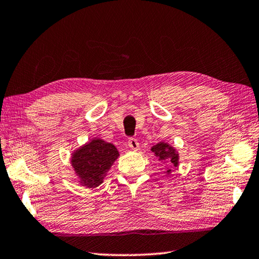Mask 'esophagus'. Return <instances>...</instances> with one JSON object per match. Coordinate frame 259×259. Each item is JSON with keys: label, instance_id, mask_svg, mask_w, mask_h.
Returning <instances> with one entry per match:
<instances>
[{"label": "esophagus", "instance_id": "obj_1", "mask_svg": "<svg viewBox=\"0 0 259 259\" xmlns=\"http://www.w3.org/2000/svg\"><path fill=\"white\" fill-rule=\"evenodd\" d=\"M128 146H130V148H131L132 150L138 151L139 148H140V143L138 142V140L130 139V140H128Z\"/></svg>", "mask_w": 259, "mask_h": 259}]
</instances>
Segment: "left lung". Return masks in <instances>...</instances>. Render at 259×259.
Returning <instances> with one entry per match:
<instances>
[{"label":"left lung","instance_id":"1","mask_svg":"<svg viewBox=\"0 0 259 259\" xmlns=\"http://www.w3.org/2000/svg\"><path fill=\"white\" fill-rule=\"evenodd\" d=\"M154 157L158 158L161 162L167 165V170L164 174L169 176L172 171V168H177L179 165V153L178 151L167 142H159L151 148Z\"/></svg>","mask_w":259,"mask_h":259}]
</instances>
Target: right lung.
<instances>
[{
    "instance_id": "1",
    "label": "right lung",
    "mask_w": 259,
    "mask_h": 259,
    "mask_svg": "<svg viewBox=\"0 0 259 259\" xmlns=\"http://www.w3.org/2000/svg\"><path fill=\"white\" fill-rule=\"evenodd\" d=\"M118 157L119 152L114 144L95 138L73 151L71 165L81 186L96 188L104 182Z\"/></svg>"
}]
</instances>
